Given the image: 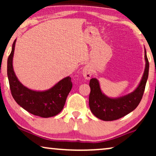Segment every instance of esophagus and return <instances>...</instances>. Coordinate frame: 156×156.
I'll use <instances>...</instances> for the list:
<instances>
[{
    "label": "esophagus",
    "mask_w": 156,
    "mask_h": 156,
    "mask_svg": "<svg viewBox=\"0 0 156 156\" xmlns=\"http://www.w3.org/2000/svg\"><path fill=\"white\" fill-rule=\"evenodd\" d=\"M82 75L84 79L86 80H89L91 76V68L89 65H87L84 67L82 69Z\"/></svg>",
    "instance_id": "34e87169"
}]
</instances>
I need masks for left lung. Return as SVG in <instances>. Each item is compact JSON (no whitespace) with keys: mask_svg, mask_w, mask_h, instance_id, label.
<instances>
[{"mask_svg":"<svg viewBox=\"0 0 156 156\" xmlns=\"http://www.w3.org/2000/svg\"><path fill=\"white\" fill-rule=\"evenodd\" d=\"M144 57L146 65L140 82L132 92L126 95L116 98L108 97L101 91L99 80L96 78L91 79L89 104L91 112L96 117L105 121H114L129 114L137 107L144 95L148 77L149 62L146 48Z\"/></svg>","mask_w":156,"mask_h":156,"instance_id":"obj_1","label":"left lung"}]
</instances>
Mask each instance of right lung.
Here are the masks:
<instances>
[{"label":"right lung","mask_w":156,"mask_h":156,"mask_svg":"<svg viewBox=\"0 0 156 156\" xmlns=\"http://www.w3.org/2000/svg\"><path fill=\"white\" fill-rule=\"evenodd\" d=\"M16 40L8 59L7 74L12 97L18 105L30 114L42 118L56 116L61 112L72 87L71 77L67 76L44 91L33 90L21 83L16 75L13 59Z\"/></svg>","instance_id":"add662e5"}]
</instances>
